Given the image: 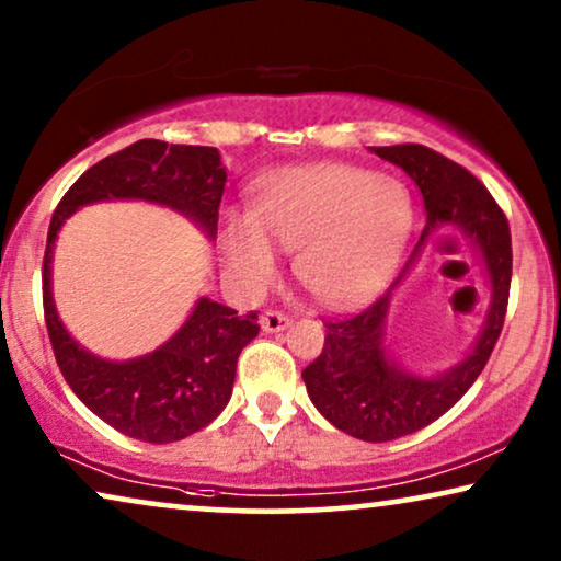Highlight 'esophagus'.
Listing matches in <instances>:
<instances>
[{
  "instance_id": "34e87169",
  "label": "esophagus",
  "mask_w": 561,
  "mask_h": 561,
  "mask_svg": "<svg viewBox=\"0 0 561 561\" xmlns=\"http://www.w3.org/2000/svg\"><path fill=\"white\" fill-rule=\"evenodd\" d=\"M290 319L286 317L283 311H265L263 317H260V327H263V332H283V329H288Z\"/></svg>"
}]
</instances>
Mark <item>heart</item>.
<instances>
[{"label": "heart", "mask_w": 561, "mask_h": 561, "mask_svg": "<svg viewBox=\"0 0 561 561\" xmlns=\"http://www.w3.org/2000/svg\"><path fill=\"white\" fill-rule=\"evenodd\" d=\"M413 227L403 181L357 165L321 163L265 175L250 214H229L221 250L248 286L278 271L275 248L296 252V275L329 306L357 304L396 271Z\"/></svg>", "instance_id": "1"}]
</instances>
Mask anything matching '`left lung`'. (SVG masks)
<instances>
[{"mask_svg":"<svg viewBox=\"0 0 561 561\" xmlns=\"http://www.w3.org/2000/svg\"><path fill=\"white\" fill-rule=\"evenodd\" d=\"M375 156L403 168L426 206V227L413 255L386 294L367 309L327 321L321 355L301 373L311 403L340 432L363 442H390L413 434L447 413L488 365L503 332L511 290V229L490 191L455 160L424 145L375 148ZM459 228L479 252L491 283L486 324L470 356L447 374L421 379L403 371L385 350L389 296L415 262L427 237Z\"/></svg>","mask_w":561,"mask_h":561,"instance_id":"8db88e82","label":"left lung"}]
</instances>
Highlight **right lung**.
I'll list each match as a JSON object with an SVG mask.
<instances>
[{
	"label": "right lung",
	"mask_w": 561,
	"mask_h": 561,
	"mask_svg": "<svg viewBox=\"0 0 561 561\" xmlns=\"http://www.w3.org/2000/svg\"><path fill=\"white\" fill-rule=\"evenodd\" d=\"M227 171L217 148L137 140L91 165L53 211L43 257V309L53 355L81 403L104 424L150 444L181 442L211 424L232 398L237 357L255 340L257 313L198 298L183 327L150 355L112 363L91 355L66 332L53 301V248L64 221L81 206L140 198L175 209L217 237Z\"/></svg>",
	"instance_id": "add662e5"
}]
</instances>
